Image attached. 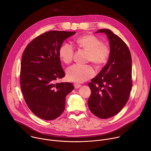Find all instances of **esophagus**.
<instances>
[{
  "label": "esophagus",
  "instance_id": "1",
  "mask_svg": "<svg viewBox=\"0 0 151 151\" xmlns=\"http://www.w3.org/2000/svg\"><path fill=\"white\" fill-rule=\"evenodd\" d=\"M73 85H74V87H75V88H79L81 87V85L78 83H75L73 84Z\"/></svg>",
  "mask_w": 151,
  "mask_h": 151
}]
</instances>
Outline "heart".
Wrapping results in <instances>:
<instances>
[{
	"label": "heart",
	"instance_id": "obj_1",
	"mask_svg": "<svg viewBox=\"0 0 151 151\" xmlns=\"http://www.w3.org/2000/svg\"><path fill=\"white\" fill-rule=\"evenodd\" d=\"M76 44L81 48L89 52L88 61H91L96 67L100 68L105 65L111 55V49L106 44L93 35H85L78 37ZM75 50L69 44L65 43L59 49L60 59L66 64L72 62ZM67 78L71 81L83 82L95 75L94 68L90 65L81 66L78 64L69 67L66 70Z\"/></svg>",
	"mask_w": 151,
	"mask_h": 151
}]
</instances>
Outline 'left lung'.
I'll return each instance as SVG.
<instances>
[{
	"mask_svg": "<svg viewBox=\"0 0 151 151\" xmlns=\"http://www.w3.org/2000/svg\"><path fill=\"white\" fill-rule=\"evenodd\" d=\"M98 32L107 36L111 55L106 66L88 83L91 95L88 105L94 115L107 119L119 113L130 97L132 61L130 51L121 38L109 29H100Z\"/></svg>",
	"mask_w": 151,
	"mask_h": 151,
	"instance_id": "1",
	"label": "left lung"
}]
</instances>
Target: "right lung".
Instances as JSON below:
<instances>
[{"instance_id": "add662e5", "label": "right lung", "mask_w": 151, "mask_h": 151, "mask_svg": "<svg viewBox=\"0 0 151 151\" xmlns=\"http://www.w3.org/2000/svg\"><path fill=\"white\" fill-rule=\"evenodd\" d=\"M75 32L52 30L35 37L25 48L21 62L20 85L30 111L45 120L58 118L65 108L70 82L56 83L65 76L58 52L64 40Z\"/></svg>"}]
</instances>
